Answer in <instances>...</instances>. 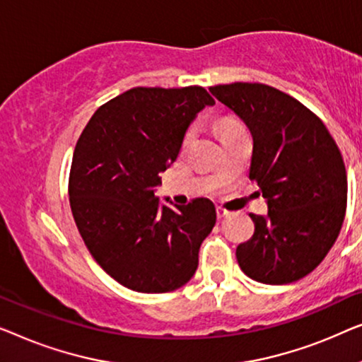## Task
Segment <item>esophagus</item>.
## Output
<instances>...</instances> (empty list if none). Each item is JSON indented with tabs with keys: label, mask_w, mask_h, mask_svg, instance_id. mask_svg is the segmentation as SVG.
Returning <instances> with one entry per match:
<instances>
[{
	"label": "esophagus",
	"mask_w": 362,
	"mask_h": 362,
	"mask_svg": "<svg viewBox=\"0 0 362 362\" xmlns=\"http://www.w3.org/2000/svg\"><path fill=\"white\" fill-rule=\"evenodd\" d=\"M228 215H230V211L225 210V208H221V206H218V208H216V216L220 218V220H221V218L228 216Z\"/></svg>",
	"instance_id": "34e87169"
}]
</instances>
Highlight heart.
Here are the masks:
<instances>
[{
  "instance_id": "obj_1",
  "label": "heart",
  "mask_w": 362,
  "mask_h": 362,
  "mask_svg": "<svg viewBox=\"0 0 362 362\" xmlns=\"http://www.w3.org/2000/svg\"><path fill=\"white\" fill-rule=\"evenodd\" d=\"M234 129H239V126L231 123V121H223V123L218 126V131H220V134H225V132L234 131ZM190 137H192V131H188L187 136H185V142L190 141Z\"/></svg>"
}]
</instances>
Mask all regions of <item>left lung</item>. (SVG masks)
I'll list each match as a JSON object with an SVG mask.
<instances>
[{
	"label": "left lung",
	"instance_id": "1",
	"mask_svg": "<svg viewBox=\"0 0 362 362\" xmlns=\"http://www.w3.org/2000/svg\"><path fill=\"white\" fill-rule=\"evenodd\" d=\"M252 136L249 177L267 200L252 215L254 234L236 247L252 281L284 285L323 261L344 221L348 179L327 126L284 91L262 83L210 86Z\"/></svg>",
	"mask_w": 362,
	"mask_h": 362
}]
</instances>
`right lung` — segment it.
I'll list each match as a JSON object with an SVG mask.
<instances>
[{"mask_svg":"<svg viewBox=\"0 0 362 362\" xmlns=\"http://www.w3.org/2000/svg\"><path fill=\"white\" fill-rule=\"evenodd\" d=\"M215 100L202 86H136L100 106L75 146L74 220L101 269L124 287L164 293L185 285L216 223L208 198L169 205L156 197L197 115Z\"/></svg>","mask_w":362,"mask_h":362,"instance_id":"1","label":"right lung"}]
</instances>
